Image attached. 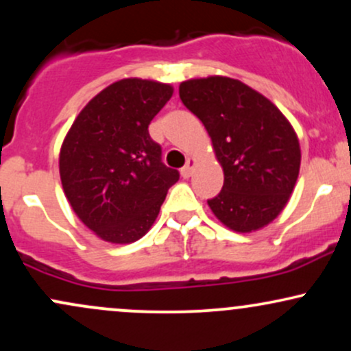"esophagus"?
Segmentation results:
<instances>
[{
    "label": "esophagus",
    "instance_id": "34e87169",
    "mask_svg": "<svg viewBox=\"0 0 351 351\" xmlns=\"http://www.w3.org/2000/svg\"><path fill=\"white\" fill-rule=\"evenodd\" d=\"M195 165H196L195 158H188L186 165L181 168V176H183V178H189V176H191V173H193V168H195Z\"/></svg>",
    "mask_w": 351,
    "mask_h": 351
}]
</instances>
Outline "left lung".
Here are the masks:
<instances>
[{"label": "left lung", "mask_w": 351, "mask_h": 351, "mask_svg": "<svg viewBox=\"0 0 351 351\" xmlns=\"http://www.w3.org/2000/svg\"><path fill=\"white\" fill-rule=\"evenodd\" d=\"M180 99L203 122L223 167V189L208 201L215 216L236 232L272 223L299 178L300 145L291 122L263 94L223 75L184 80Z\"/></svg>", "instance_id": "obj_1"}]
</instances>
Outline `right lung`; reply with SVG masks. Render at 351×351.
Returning a JSON list of instances; mask_svg holds the SVG:
<instances>
[{
	"mask_svg": "<svg viewBox=\"0 0 351 351\" xmlns=\"http://www.w3.org/2000/svg\"><path fill=\"white\" fill-rule=\"evenodd\" d=\"M170 84L122 79L99 92L64 138L59 173L71 208L100 239L138 241L180 173L162 163L148 125L171 99Z\"/></svg>",
	"mask_w": 351,
	"mask_h": 351,
	"instance_id": "right-lung-1",
	"label": "right lung"
}]
</instances>
